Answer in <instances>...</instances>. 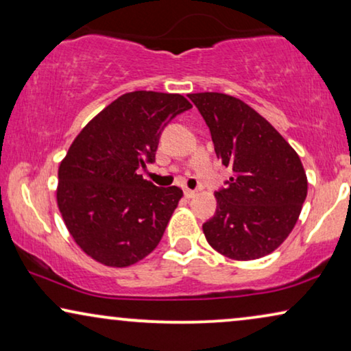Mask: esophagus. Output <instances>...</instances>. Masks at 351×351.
<instances>
[{
    "instance_id": "1",
    "label": "esophagus",
    "mask_w": 351,
    "mask_h": 351,
    "mask_svg": "<svg viewBox=\"0 0 351 351\" xmlns=\"http://www.w3.org/2000/svg\"><path fill=\"white\" fill-rule=\"evenodd\" d=\"M184 195H185V198H193V196L196 195V191L195 190H190V189H185L184 190Z\"/></svg>"
}]
</instances>
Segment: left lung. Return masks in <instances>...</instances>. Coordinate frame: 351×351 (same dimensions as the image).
Masks as SVG:
<instances>
[{
  "label": "left lung",
  "mask_w": 351,
  "mask_h": 351,
  "mask_svg": "<svg viewBox=\"0 0 351 351\" xmlns=\"http://www.w3.org/2000/svg\"><path fill=\"white\" fill-rule=\"evenodd\" d=\"M189 97L208 124L215 155L232 169L215 191L217 209L203 223L204 237L234 261L267 256L289 237L306 198L300 158L243 100L220 93Z\"/></svg>",
  "instance_id": "1"
}]
</instances>
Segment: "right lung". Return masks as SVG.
<instances>
[{"label": "right lung", "mask_w": 351, "mask_h": 351, "mask_svg": "<svg viewBox=\"0 0 351 351\" xmlns=\"http://www.w3.org/2000/svg\"><path fill=\"white\" fill-rule=\"evenodd\" d=\"M191 108L180 94L134 90L78 134L59 167L57 204L76 244L107 267H129L161 241L182 198L141 169L155 162L161 132Z\"/></svg>", "instance_id": "obj_1"}]
</instances>
